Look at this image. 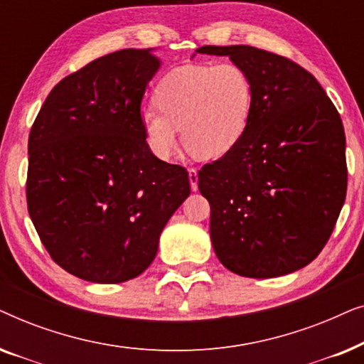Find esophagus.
Here are the masks:
<instances>
[{"mask_svg":"<svg viewBox=\"0 0 364 364\" xmlns=\"http://www.w3.org/2000/svg\"><path fill=\"white\" fill-rule=\"evenodd\" d=\"M188 181H191V188L193 192H196L198 188V172H197V168H193V167L188 168Z\"/></svg>","mask_w":364,"mask_h":364,"instance_id":"1","label":"esophagus"}]
</instances>
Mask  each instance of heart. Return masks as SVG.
I'll return each instance as SVG.
<instances>
[{
	"label": "heart",
	"mask_w": 364,
	"mask_h": 364,
	"mask_svg": "<svg viewBox=\"0 0 364 364\" xmlns=\"http://www.w3.org/2000/svg\"><path fill=\"white\" fill-rule=\"evenodd\" d=\"M141 114L144 139L154 156L168 161L182 141L198 159H218L245 137L253 107V84L235 63L191 64L168 71Z\"/></svg>",
	"instance_id": "1"
}]
</instances>
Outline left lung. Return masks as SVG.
I'll return each mask as SVG.
<instances>
[{"mask_svg": "<svg viewBox=\"0 0 364 364\" xmlns=\"http://www.w3.org/2000/svg\"><path fill=\"white\" fill-rule=\"evenodd\" d=\"M248 73L245 137L198 171L218 260L248 278H273L315 260L346 198V139L335 104L291 59L253 46H202Z\"/></svg>", "mask_w": 364, "mask_h": 364, "instance_id": "obj_1", "label": "left lung"}]
</instances>
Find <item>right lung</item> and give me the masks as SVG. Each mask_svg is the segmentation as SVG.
Here are the masks:
<instances>
[{
  "label": "right lung",
  "instance_id": "obj_1",
  "mask_svg": "<svg viewBox=\"0 0 364 364\" xmlns=\"http://www.w3.org/2000/svg\"><path fill=\"white\" fill-rule=\"evenodd\" d=\"M161 64L132 48L94 59L53 87L29 132V217L53 260L82 280L141 275L191 193L186 168L154 156L141 127Z\"/></svg>",
  "mask_w": 364,
  "mask_h": 364
}]
</instances>
